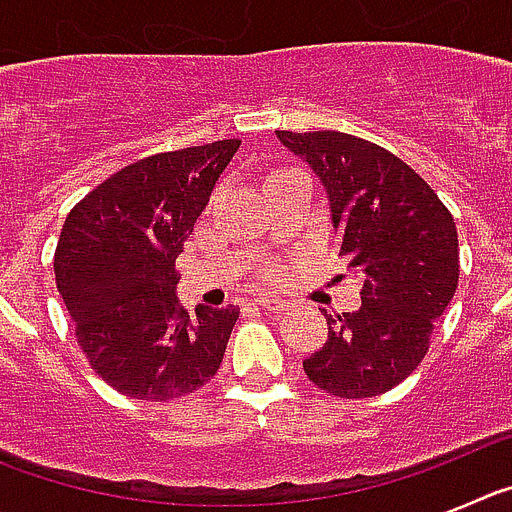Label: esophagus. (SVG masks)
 <instances>
[{
	"instance_id": "esophagus-1",
	"label": "esophagus",
	"mask_w": 512,
	"mask_h": 512,
	"mask_svg": "<svg viewBox=\"0 0 512 512\" xmlns=\"http://www.w3.org/2000/svg\"><path fill=\"white\" fill-rule=\"evenodd\" d=\"M256 305L264 307V310H277V312L287 310V302L279 300V297H269V295H259V297H256Z\"/></svg>"
}]
</instances>
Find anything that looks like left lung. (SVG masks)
<instances>
[{"label": "left lung", "mask_w": 512, "mask_h": 512, "mask_svg": "<svg viewBox=\"0 0 512 512\" xmlns=\"http://www.w3.org/2000/svg\"><path fill=\"white\" fill-rule=\"evenodd\" d=\"M323 182L341 256L364 274L361 307L325 315L328 341L302 361L315 387L346 400L377 397L423 361L459 284L451 212L402 158L338 130H277Z\"/></svg>", "instance_id": "8db88e82"}]
</instances>
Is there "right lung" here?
Here are the masks:
<instances>
[{
    "label": "right lung",
    "instance_id": "add662e5",
    "mask_svg": "<svg viewBox=\"0 0 512 512\" xmlns=\"http://www.w3.org/2000/svg\"><path fill=\"white\" fill-rule=\"evenodd\" d=\"M241 148L228 138L156 153L112 174L63 223L56 284L76 341L104 382L133 400L166 402L200 390L223 364L238 307L176 297V256Z\"/></svg>",
    "mask_w": 512,
    "mask_h": 512
}]
</instances>
